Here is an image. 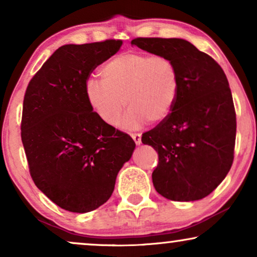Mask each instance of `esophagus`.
Returning <instances> with one entry per match:
<instances>
[{"mask_svg":"<svg viewBox=\"0 0 257 257\" xmlns=\"http://www.w3.org/2000/svg\"><path fill=\"white\" fill-rule=\"evenodd\" d=\"M131 137L132 139L135 140L137 145H140V144H142V135H140V133H132Z\"/></svg>","mask_w":257,"mask_h":257,"instance_id":"1","label":"esophagus"}]
</instances>
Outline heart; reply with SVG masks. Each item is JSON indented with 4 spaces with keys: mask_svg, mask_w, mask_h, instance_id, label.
<instances>
[{
    "mask_svg": "<svg viewBox=\"0 0 257 257\" xmlns=\"http://www.w3.org/2000/svg\"><path fill=\"white\" fill-rule=\"evenodd\" d=\"M100 76L103 82L89 79L84 92L93 113L108 126L117 124L126 104L130 108L120 124L126 130L147 120L159 124L177 104L180 77L175 63L165 56L124 52L108 59Z\"/></svg>",
    "mask_w": 257,
    "mask_h": 257,
    "instance_id": "heart-1",
    "label": "heart"
}]
</instances>
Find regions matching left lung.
<instances>
[{"label": "left lung", "instance_id": "1", "mask_svg": "<svg viewBox=\"0 0 257 257\" xmlns=\"http://www.w3.org/2000/svg\"><path fill=\"white\" fill-rule=\"evenodd\" d=\"M131 44L172 59L180 77L172 113L142 137L159 156L154 188L173 201L206 198L234 159L236 114L227 77L210 56L182 38H136Z\"/></svg>", "mask_w": 257, "mask_h": 257}]
</instances>
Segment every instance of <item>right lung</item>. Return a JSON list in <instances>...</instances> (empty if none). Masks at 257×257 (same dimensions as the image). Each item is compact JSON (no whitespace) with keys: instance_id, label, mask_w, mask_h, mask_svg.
Wrapping results in <instances>:
<instances>
[{"instance_id":"obj_1","label":"right lung","mask_w":257,"mask_h":257,"mask_svg":"<svg viewBox=\"0 0 257 257\" xmlns=\"http://www.w3.org/2000/svg\"><path fill=\"white\" fill-rule=\"evenodd\" d=\"M121 41L65 44L30 80L21 137L31 178L52 202L87 213L110 199L118 172L136 143L100 120L84 87L97 65L117 54Z\"/></svg>"}]
</instances>
